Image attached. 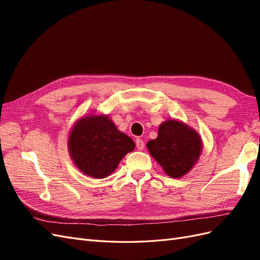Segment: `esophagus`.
Returning <instances> with one entry per match:
<instances>
[{
    "mask_svg": "<svg viewBox=\"0 0 260 260\" xmlns=\"http://www.w3.org/2000/svg\"><path fill=\"white\" fill-rule=\"evenodd\" d=\"M136 145H137V148L139 149V151H141V149L144 148V142L140 138H138L136 140Z\"/></svg>",
    "mask_w": 260,
    "mask_h": 260,
    "instance_id": "esophagus-1",
    "label": "esophagus"
}]
</instances>
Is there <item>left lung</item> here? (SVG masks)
<instances>
[{
  "instance_id": "obj_1",
  "label": "left lung",
  "mask_w": 260,
  "mask_h": 260,
  "mask_svg": "<svg viewBox=\"0 0 260 260\" xmlns=\"http://www.w3.org/2000/svg\"><path fill=\"white\" fill-rule=\"evenodd\" d=\"M146 147L164 171L171 178H181L190 171L202 153V139L185 123L169 119L158 128V136Z\"/></svg>"
}]
</instances>
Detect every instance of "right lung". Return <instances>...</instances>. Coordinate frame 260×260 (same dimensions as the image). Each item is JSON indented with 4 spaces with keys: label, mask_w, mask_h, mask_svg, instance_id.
I'll list each match as a JSON object with an SVG mask.
<instances>
[{
    "label": "right lung",
    "mask_w": 260,
    "mask_h": 260,
    "mask_svg": "<svg viewBox=\"0 0 260 260\" xmlns=\"http://www.w3.org/2000/svg\"><path fill=\"white\" fill-rule=\"evenodd\" d=\"M135 147L133 140L118 130L107 115L82 117L68 138L69 154L76 166L96 179L113 174L123 156Z\"/></svg>",
    "instance_id": "1"
}]
</instances>
